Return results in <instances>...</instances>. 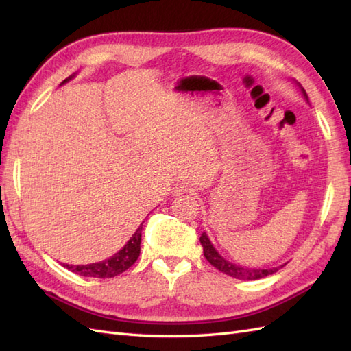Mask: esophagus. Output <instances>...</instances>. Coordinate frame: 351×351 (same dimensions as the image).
Instances as JSON below:
<instances>
[{"label":"esophagus","instance_id":"esophagus-1","mask_svg":"<svg viewBox=\"0 0 351 351\" xmlns=\"http://www.w3.org/2000/svg\"><path fill=\"white\" fill-rule=\"evenodd\" d=\"M185 193H191V189H189L187 185H176V187H173V195L175 196H181V195H185Z\"/></svg>","mask_w":351,"mask_h":351}]
</instances>
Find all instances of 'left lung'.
Here are the masks:
<instances>
[{"label":"left lung","mask_w":351,"mask_h":351,"mask_svg":"<svg viewBox=\"0 0 351 351\" xmlns=\"http://www.w3.org/2000/svg\"><path fill=\"white\" fill-rule=\"evenodd\" d=\"M302 92L308 99L306 92H304L303 88H302ZM200 244H202L204 255H205L208 263H210L213 267L217 268L219 271L230 276V278L243 279V280H256V279L265 278V276L273 274V273L279 270V267H274V268H249V267H241V265L229 263V261H226L225 258H221L219 255V252L214 249V245L211 244L210 238H208V235L205 232L200 235Z\"/></svg>","instance_id":"left-lung-1"}]
</instances>
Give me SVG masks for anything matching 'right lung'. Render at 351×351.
<instances>
[{
  "label": "right lung",
  "mask_w": 351,
  "mask_h": 351,
  "mask_svg": "<svg viewBox=\"0 0 351 351\" xmlns=\"http://www.w3.org/2000/svg\"><path fill=\"white\" fill-rule=\"evenodd\" d=\"M71 78L72 77L64 80L63 83L69 81ZM140 243H141V226L136 230V234L131 237V240L111 258L95 264H87V265L63 264V267H66L68 270L77 273L80 276H86V278H101V279L114 278V276L128 270V268L136 263L140 255Z\"/></svg>",
  "instance_id": "1"
}]
</instances>
